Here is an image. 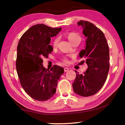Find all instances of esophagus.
<instances>
[{
    "label": "esophagus",
    "instance_id": "obj_1",
    "mask_svg": "<svg viewBox=\"0 0 125 125\" xmlns=\"http://www.w3.org/2000/svg\"><path fill=\"white\" fill-rule=\"evenodd\" d=\"M68 71H69V68H66V67L64 68V72H68Z\"/></svg>",
    "mask_w": 125,
    "mask_h": 125
}]
</instances>
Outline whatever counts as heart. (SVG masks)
I'll use <instances>...</instances> for the list:
<instances>
[{
	"mask_svg": "<svg viewBox=\"0 0 125 125\" xmlns=\"http://www.w3.org/2000/svg\"><path fill=\"white\" fill-rule=\"evenodd\" d=\"M66 37H67L68 40L71 42V44L74 41L76 40V39H80V37L79 36V35H78L77 33H75V32H72L68 33L67 35H66ZM59 38H56L55 39H54V40H53V44H52L53 47H56V46L57 45L58 42H59ZM63 61H64V62H67L68 61L66 59H63Z\"/></svg>",
	"mask_w": 125,
	"mask_h": 125,
	"instance_id": "heart-1",
	"label": "heart"
}]
</instances>
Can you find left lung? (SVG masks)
<instances>
[{
    "instance_id": "obj_1",
    "label": "left lung",
    "mask_w": 125,
    "mask_h": 125,
    "mask_svg": "<svg viewBox=\"0 0 125 125\" xmlns=\"http://www.w3.org/2000/svg\"><path fill=\"white\" fill-rule=\"evenodd\" d=\"M77 24L83 27L86 37V47L79 56L85 58L88 67L83 74L75 71L76 77L72 86L75 93L88 97L97 93L106 80L110 60L109 46L103 32L93 24L83 20Z\"/></svg>"
}]
</instances>
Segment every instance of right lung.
<instances>
[{"mask_svg": "<svg viewBox=\"0 0 125 125\" xmlns=\"http://www.w3.org/2000/svg\"><path fill=\"white\" fill-rule=\"evenodd\" d=\"M61 28H51L43 24L33 25L22 35L17 47L16 71L25 92L32 98L47 101L56 91L58 80L64 68L54 65L50 70L42 65V58L53 51L51 37Z\"/></svg>", "mask_w": 125, "mask_h": 125, "instance_id": "1", "label": "right lung"}]
</instances>
